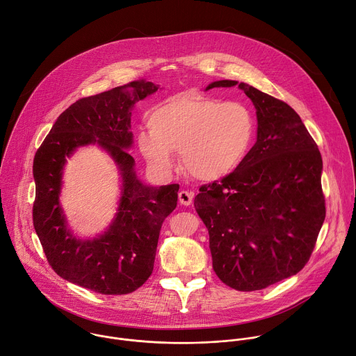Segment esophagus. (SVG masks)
<instances>
[{"label": "esophagus", "mask_w": 356, "mask_h": 356, "mask_svg": "<svg viewBox=\"0 0 356 356\" xmlns=\"http://www.w3.org/2000/svg\"><path fill=\"white\" fill-rule=\"evenodd\" d=\"M193 198H194V193L193 191L183 190V191L179 193V201L183 205H190L193 202Z\"/></svg>", "instance_id": "esophagus-1"}]
</instances>
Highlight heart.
I'll return each mask as SVG.
<instances>
[{"label": "heart", "mask_w": 356, "mask_h": 356, "mask_svg": "<svg viewBox=\"0 0 356 356\" xmlns=\"http://www.w3.org/2000/svg\"><path fill=\"white\" fill-rule=\"evenodd\" d=\"M149 133L138 148L151 166L169 172L180 152L187 173L201 181H219L249 156L257 134L256 117L242 102L187 90L155 106L147 118Z\"/></svg>", "instance_id": "obj_1"}]
</instances>
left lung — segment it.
<instances>
[{"label": "left lung", "instance_id": "obj_1", "mask_svg": "<svg viewBox=\"0 0 356 356\" xmlns=\"http://www.w3.org/2000/svg\"><path fill=\"white\" fill-rule=\"evenodd\" d=\"M236 81L207 86L230 88ZM257 141L232 175L200 187L194 207L209 233L212 268L236 291H260L298 274L325 218L323 161L299 114L245 82Z\"/></svg>", "mask_w": 356, "mask_h": 356}]
</instances>
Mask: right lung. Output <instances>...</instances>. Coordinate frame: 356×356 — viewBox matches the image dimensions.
I'll list each match as a JSON object with an SVG mask.
<instances>
[{"label":"right lung","mask_w":356,"mask_h":356,"mask_svg":"<svg viewBox=\"0 0 356 356\" xmlns=\"http://www.w3.org/2000/svg\"><path fill=\"white\" fill-rule=\"evenodd\" d=\"M156 90L152 82L138 79L76 100L58 115L33 159V226L49 264L61 278L102 295L131 293L145 284L154 271L162 223L177 205L179 184H144L127 152L133 144L131 108ZM89 143L111 154L124 188L109 230L81 241L66 229L58 195L66 158Z\"/></svg>","instance_id":"add662e5"}]
</instances>
